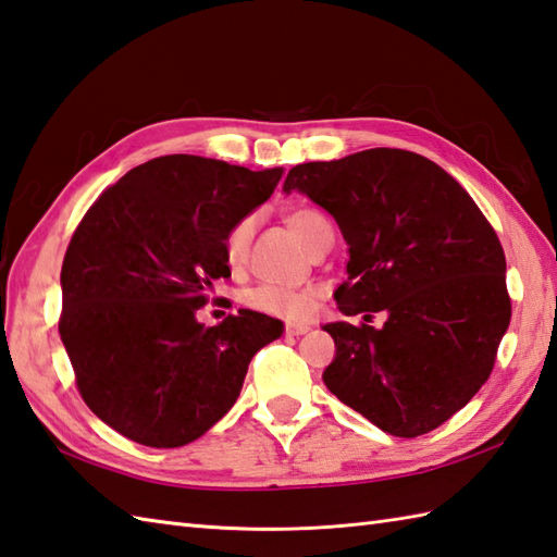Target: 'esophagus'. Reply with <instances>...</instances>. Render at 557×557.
Instances as JSON below:
<instances>
[{
	"label": "esophagus",
	"instance_id": "esophagus-1",
	"mask_svg": "<svg viewBox=\"0 0 557 557\" xmlns=\"http://www.w3.org/2000/svg\"><path fill=\"white\" fill-rule=\"evenodd\" d=\"M310 331L307 324H286V336H305Z\"/></svg>",
	"mask_w": 557,
	"mask_h": 557
}]
</instances>
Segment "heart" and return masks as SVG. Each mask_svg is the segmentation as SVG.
Segmentation results:
<instances>
[{"label": "heart", "instance_id": "obj_1", "mask_svg": "<svg viewBox=\"0 0 557 557\" xmlns=\"http://www.w3.org/2000/svg\"><path fill=\"white\" fill-rule=\"evenodd\" d=\"M288 228L298 236L307 247H310L321 233L329 231V221L321 216L312 207H298L288 212L286 216ZM255 233V216H245L231 226L224 238V255L231 267H240L247 252H250ZM245 302L252 307V310L276 317V319H288V321H302L312 317L319 305V290L312 286H286V283H259V286L250 288L245 293Z\"/></svg>", "mask_w": 557, "mask_h": 557}]
</instances>
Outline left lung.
Segmentation results:
<instances>
[{
    "label": "left lung",
    "instance_id": "1",
    "mask_svg": "<svg viewBox=\"0 0 557 557\" xmlns=\"http://www.w3.org/2000/svg\"><path fill=\"white\" fill-rule=\"evenodd\" d=\"M283 190L324 207L350 252L333 298L364 321L324 326L326 388L391 436L448 422L491 376L512 314L503 245L476 202L431 159L391 147L293 166Z\"/></svg>",
    "mask_w": 557,
    "mask_h": 557
}]
</instances>
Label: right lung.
I'll use <instances>...</instances> for the list:
<instances>
[{
    "mask_svg": "<svg viewBox=\"0 0 557 557\" xmlns=\"http://www.w3.org/2000/svg\"><path fill=\"white\" fill-rule=\"evenodd\" d=\"M283 169L166 154L131 169L85 212L61 264L59 333L85 405L150 448L200 438L238 400L247 364L283 324L252 310L197 321L224 238Z\"/></svg>",
    "mask_w": 557,
    "mask_h": 557,
    "instance_id": "obj_1",
    "label": "right lung"
}]
</instances>
